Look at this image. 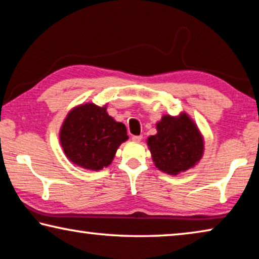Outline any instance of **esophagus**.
Wrapping results in <instances>:
<instances>
[{
	"label": "esophagus",
	"instance_id": "esophagus-1",
	"mask_svg": "<svg viewBox=\"0 0 259 259\" xmlns=\"http://www.w3.org/2000/svg\"><path fill=\"white\" fill-rule=\"evenodd\" d=\"M142 139H143V136L142 135H140V136H133V140H134V142H136V143L142 142Z\"/></svg>",
	"mask_w": 259,
	"mask_h": 259
}]
</instances>
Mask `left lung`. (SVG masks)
<instances>
[{
    "mask_svg": "<svg viewBox=\"0 0 259 259\" xmlns=\"http://www.w3.org/2000/svg\"><path fill=\"white\" fill-rule=\"evenodd\" d=\"M157 134L150 136L153 162L161 171L178 175L194 166L203 154V138L187 114L177 117L164 115L156 123Z\"/></svg>",
    "mask_w": 259,
    "mask_h": 259,
    "instance_id": "1",
    "label": "left lung"
}]
</instances>
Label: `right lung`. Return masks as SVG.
I'll return each mask as SVG.
<instances>
[{"label":"right lung","mask_w":259,"mask_h":259,"mask_svg":"<svg viewBox=\"0 0 259 259\" xmlns=\"http://www.w3.org/2000/svg\"><path fill=\"white\" fill-rule=\"evenodd\" d=\"M65 154L74 164L100 170L112 163L116 150L128 139L126 128L93 103L73 108L59 133Z\"/></svg>","instance_id":"obj_1"}]
</instances>
